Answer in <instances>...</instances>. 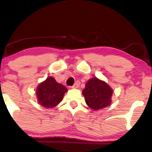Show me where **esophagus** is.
I'll return each mask as SVG.
<instances>
[{"label":"esophagus","mask_w":152,"mask_h":152,"mask_svg":"<svg viewBox=\"0 0 152 152\" xmlns=\"http://www.w3.org/2000/svg\"><path fill=\"white\" fill-rule=\"evenodd\" d=\"M79 85H80V81H76V83L74 84V85L72 87V88H73V89H77V88H79Z\"/></svg>","instance_id":"1"}]
</instances>
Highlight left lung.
<instances>
[{
  "mask_svg": "<svg viewBox=\"0 0 152 152\" xmlns=\"http://www.w3.org/2000/svg\"><path fill=\"white\" fill-rule=\"evenodd\" d=\"M82 94L87 105L96 111L111 104L113 90L105 81L92 78L87 82Z\"/></svg>",
  "mask_w": 152,
  "mask_h": 152,
  "instance_id": "1",
  "label": "left lung"
}]
</instances>
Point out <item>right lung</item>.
<instances>
[{"label": "right lung", "instance_id": "obj_1", "mask_svg": "<svg viewBox=\"0 0 152 152\" xmlns=\"http://www.w3.org/2000/svg\"><path fill=\"white\" fill-rule=\"evenodd\" d=\"M67 91L66 87L57 83L53 77H48L36 89L38 102L46 108H54L62 101Z\"/></svg>", "mask_w": 152, "mask_h": 152}]
</instances>
